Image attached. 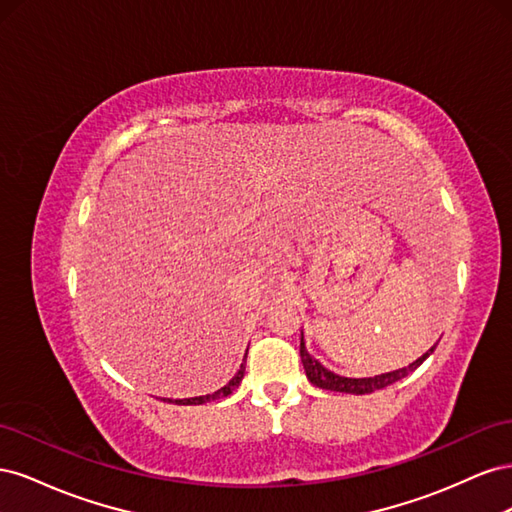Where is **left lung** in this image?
Instances as JSON below:
<instances>
[{"label": "left lung", "mask_w": 512, "mask_h": 512, "mask_svg": "<svg viewBox=\"0 0 512 512\" xmlns=\"http://www.w3.org/2000/svg\"><path fill=\"white\" fill-rule=\"evenodd\" d=\"M436 350V346H431L423 356H418L414 363H410L408 367H401L395 371H386V374H378V376H371V378H346V376H339L333 374L331 369L324 367L318 359H314L312 354L307 352L305 348V339L301 333V363L305 369V376L307 380L312 382L318 389H327V391H337V393H350V395H367V393H374L384 389V386H389L401 378H406L410 371H414L416 367H421V363L427 359V356Z\"/></svg>", "instance_id": "obj_1"}]
</instances>
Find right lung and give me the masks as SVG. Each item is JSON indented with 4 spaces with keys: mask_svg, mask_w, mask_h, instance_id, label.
Listing matches in <instances>:
<instances>
[{
    "mask_svg": "<svg viewBox=\"0 0 512 512\" xmlns=\"http://www.w3.org/2000/svg\"><path fill=\"white\" fill-rule=\"evenodd\" d=\"M245 356H247V352H245ZM245 356H243V363H241V367H239L237 374L232 376V378H230V382H228L226 386H222L220 391H215V393H211V395L188 397V399H168V397H164V401H168V404H177V406H198V404H207V401H213V399H222V397L230 395V393L235 391L237 386L241 384V380H243V374H245Z\"/></svg>",
    "mask_w": 512,
    "mask_h": 512,
    "instance_id": "obj_1",
    "label": "right lung"
}]
</instances>
